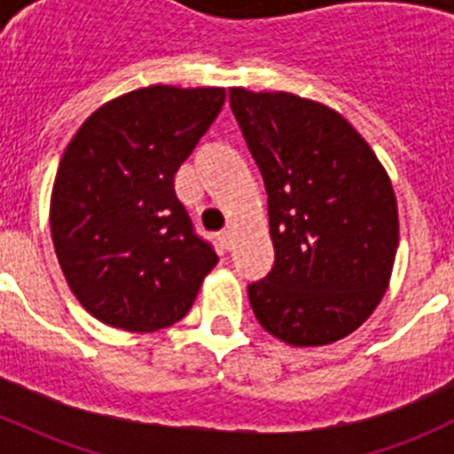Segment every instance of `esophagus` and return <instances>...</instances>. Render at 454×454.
<instances>
[{"label": "esophagus", "instance_id": "esophagus-1", "mask_svg": "<svg viewBox=\"0 0 454 454\" xmlns=\"http://www.w3.org/2000/svg\"><path fill=\"white\" fill-rule=\"evenodd\" d=\"M218 239H220V243H223L224 250H231V243H234V230H231V227H227V230L220 231Z\"/></svg>", "mask_w": 454, "mask_h": 454}]
</instances>
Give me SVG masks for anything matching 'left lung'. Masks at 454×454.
Returning <instances> with one entry per match:
<instances>
[{
  "label": "left lung",
  "instance_id": "8db88e82",
  "mask_svg": "<svg viewBox=\"0 0 454 454\" xmlns=\"http://www.w3.org/2000/svg\"><path fill=\"white\" fill-rule=\"evenodd\" d=\"M262 170L275 266L247 286L252 311L288 346H327L375 311L398 252V204L375 152L343 115L291 92L231 88Z\"/></svg>",
  "mask_w": 454,
  "mask_h": 454
}]
</instances>
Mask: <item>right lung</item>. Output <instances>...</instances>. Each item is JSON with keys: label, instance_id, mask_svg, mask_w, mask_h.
<instances>
[{"label": "right lung", "instance_id": "1", "mask_svg": "<svg viewBox=\"0 0 454 454\" xmlns=\"http://www.w3.org/2000/svg\"><path fill=\"white\" fill-rule=\"evenodd\" d=\"M224 104V88L150 86L99 106L63 152L50 224L82 307L102 323H177L218 263L195 234L175 175Z\"/></svg>", "mask_w": 454, "mask_h": 454}]
</instances>
